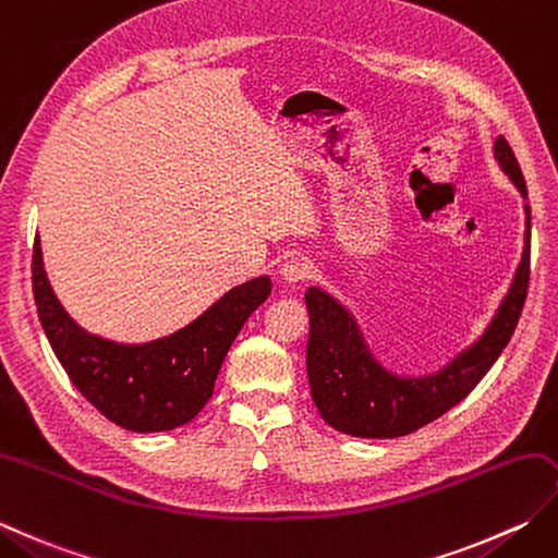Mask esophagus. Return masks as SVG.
I'll list each match as a JSON object with an SVG mask.
<instances>
[{
    "label": "esophagus",
    "instance_id": "1",
    "mask_svg": "<svg viewBox=\"0 0 558 558\" xmlns=\"http://www.w3.org/2000/svg\"><path fill=\"white\" fill-rule=\"evenodd\" d=\"M280 276H282V280L288 282V286H298V282H304L312 276V268H310L307 260L288 258L286 264L280 266Z\"/></svg>",
    "mask_w": 558,
    "mask_h": 558
}]
</instances>
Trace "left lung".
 Masks as SVG:
<instances>
[{
  "label": "left lung",
  "mask_w": 558,
  "mask_h": 558,
  "mask_svg": "<svg viewBox=\"0 0 558 558\" xmlns=\"http://www.w3.org/2000/svg\"><path fill=\"white\" fill-rule=\"evenodd\" d=\"M494 151L500 167L527 198L525 177L504 135L496 140ZM525 210V251L508 298L482 341L454 357L438 375L403 379L385 373L367 353L363 336L341 304L316 288L304 292L310 312V389L316 409L331 428L355 438H401L440 418L472 395V389L504 353L525 307L530 288V207Z\"/></svg>",
  "instance_id": "8db88e82"
}]
</instances>
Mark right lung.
Here are the masks:
<instances>
[{"label":"right lung","mask_w":558,"mask_h":558,"mask_svg":"<svg viewBox=\"0 0 558 558\" xmlns=\"http://www.w3.org/2000/svg\"><path fill=\"white\" fill-rule=\"evenodd\" d=\"M31 280L43 331L72 385L101 416L135 433L171 430L198 416L213 397L229 345L270 294V278H254L229 290L185 329L123 345L82 331L60 307L43 270L38 239Z\"/></svg>","instance_id":"obj_1"}]
</instances>
